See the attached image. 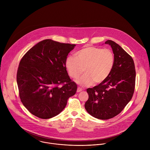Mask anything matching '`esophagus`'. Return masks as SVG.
Here are the masks:
<instances>
[{
  "mask_svg": "<svg viewBox=\"0 0 150 150\" xmlns=\"http://www.w3.org/2000/svg\"><path fill=\"white\" fill-rule=\"evenodd\" d=\"M82 91V89L81 87H78V88H77V92L78 93H79V92H81Z\"/></svg>",
  "mask_w": 150,
  "mask_h": 150,
  "instance_id": "34e87169",
  "label": "esophagus"
}]
</instances>
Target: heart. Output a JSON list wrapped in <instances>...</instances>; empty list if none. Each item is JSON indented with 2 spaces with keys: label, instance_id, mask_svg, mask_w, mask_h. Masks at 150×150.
I'll use <instances>...</instances> for the list:
<instances>
[{
  "label": "heart",
  "instance_id": "obj_1",
  "mask_svg": "<svg viewBox=\"0 0 150 150\" xmlns=\"http://www.w3.org/2000/svg\"><path fill=\"white\" fill-rule=\"evenodd\" d=\"M115 64V56L110 49L96 47H85L76 53V57L69 56L66 59L65 67L69 76L77 78L82 86L100 83L109 77Z\"/></svg>",
  "mask_w": 150,
  "mask_h": 150
}]
</instances>
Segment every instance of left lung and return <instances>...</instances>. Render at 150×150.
<instances>
[{
	"label": "left lung",
	"mask_w": 150,
	"mask_h": 150,
	"mask_svg": "<svg viewBox=\"0 0 150 150\" xmlns=\"http://www.w3.org/2000/svg\"><path fill=\"white\" fill-rule=\"evenodd\" d=\"M115 56V64L109 77L92 88L85 109L92 116L106 120L119 114L131 100L135 90L136 72L132 57L113 41L108 40Z\"/></svg>",
	"instance_id": "obj_1"
}]
</instances>
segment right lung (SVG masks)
<instances>
[{
  "label": "right lung",
  "mask_w": 150,
  "mask_h": 150,
  "mask_svg": "<svg viewBox=\"0 0 150 150\" xmlns=\"http://www.w3.org/2000/svg\"><path fill=\"white\" fill-rule=\"evenodd\" d=\"M75 46L46 39L21 59L16 75L19 97L33 115L47 119L59 115L76 93L77 85L65 67L67 56Z\"/></svg>",
  "instance_id": "right-lung-1"
}]
</instances>
